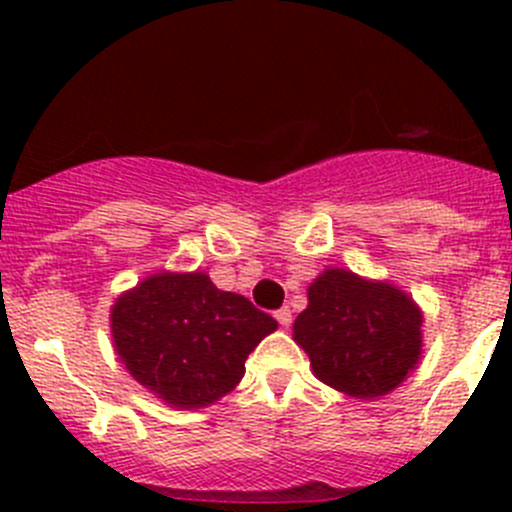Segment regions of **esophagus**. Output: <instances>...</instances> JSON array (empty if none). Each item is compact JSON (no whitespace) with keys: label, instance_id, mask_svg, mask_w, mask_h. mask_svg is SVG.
Listing matches in <instances>:
<instances>
[{"label":"esophagus","instance_id":"esophagus-1","mask_svg":"<svg viewBox=\"0 0 512 512\" xmlns=\"http://www.w3.org/2000/svg\"><path fill=\"white\" fill-rule=\"evenodd\" d=\"M275 317H277V322L282 324V327H289V324H292V309L289 307H280L275 312Z\"/></svg>","mask_w":512,"mask_h":512}]
</instances>
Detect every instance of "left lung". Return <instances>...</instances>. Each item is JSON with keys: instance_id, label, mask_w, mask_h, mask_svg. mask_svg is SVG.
<instances>
[{"instance_id": "obj_1", "label": "left lung", "mask_w": 512, "mask_h": 512, "mask_svg": "<svg viewBox=\"0 0 512 512\" xmlns=\"http://www.w3.org/2000/svg\"><path fill=\"white\" fill-rule=\"evenodd\" d=\"M309 304L294 319V342L309 354L319 381L374 399L406 379L421 354V312L409 294L327 270L309 285Z\"/></svg>"}]
</instances>
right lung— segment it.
Segmentation results:
<instances>
[{"instance_id":"1","label":"right lung","mask_w":512,"mask_h":512,"mask_svg":"<svg viewBox=\"0 0 512 512\" xmlns=\"http://www.w3.org/2000/svg\"><path fill=\"white\" fill-rule=\"evenodd\" d=\"M277 322L203 272H160L113 304L116 352L165 404L200 409L235 389L245 359Z\"/></svg>"}]
</instances>
